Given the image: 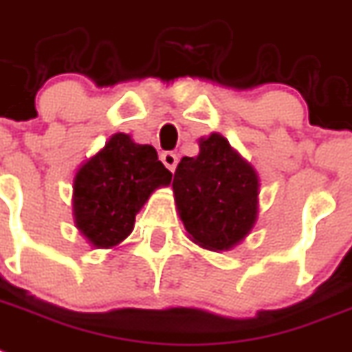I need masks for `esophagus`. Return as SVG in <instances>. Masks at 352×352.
Instances as JSON below:
<instances>
[{
	"label": "esophagus",
	"mask_w": 352,
	"mask_h": 352,
	"mask_svg": "<svg viewBox=\"0 0 352 352\" xmlns=\"http://www.w3.org/2000/svg\"><path fill=\"white\" fill-rule=\"evenodd\" d=\"M160 160L164 162V165L170 170V173L176 170V165H178V155H174V153H170V151H165V153L160 155Z\"/></svg>",
	"instance_id": "34e87169"
}]
</instances>
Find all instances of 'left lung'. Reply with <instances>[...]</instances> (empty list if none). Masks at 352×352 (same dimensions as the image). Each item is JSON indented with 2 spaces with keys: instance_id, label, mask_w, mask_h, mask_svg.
Instances as JSON below:
<instances>
[{
  "instance_id": "obj_1",
  "label": "left lung",
  "mask_w": 352,
  "mask_h": 352,
  "mask_svg": "<svg viewBox=\"0 0 352 352\" xmlns=\"http://www.w3.org/2000/svg\"><path fill=\"white\" fill-rule=\"evenodd\" d=\"M173 188L185 230L203 248H232L255 225L257 173L217 133L201 138L196 158H182Z\"/></svg>"
}]
</instances>
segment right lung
I'll use <instances>...</instances> for the list:
<instances>
[{
    "mask_svg": "<svg viewBox=\"0 0 352 352\" xmlns=\"http://www.w3.org/2000/svg\"><path fill=\"white\" fill-rule=\"evenodd\" d=\"M173 174L153 145L117 133L75 174L74 214L80 234L97 248H111L135 228V216L153 190Z\"/></svg>",
    "mask_w": 352,
    "mask_h": 352,
    "instance_id": "right-lung-1",
    "label": "right lung"
}]
</instances>
